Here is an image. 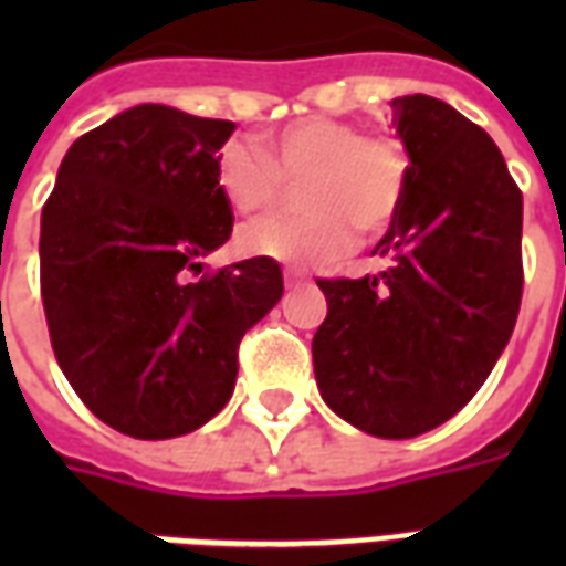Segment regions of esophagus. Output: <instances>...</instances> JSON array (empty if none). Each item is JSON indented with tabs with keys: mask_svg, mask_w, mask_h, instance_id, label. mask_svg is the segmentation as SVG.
<instances>
[{
	"mask_svg": "<svg viewBox=\"0 0 566 566\" xmlns=\"http://www.w3.org/2000/svg\"><path fill=\"white\" fill-rule=\"evenodd\" d=\"M308 282V275L303 270H294V266H287L284 270V284L287 287H296V284H306Z\"/></svg>",
	"mask_w": 566,
	"mask_h": 566,
	"instance_id": "obj_1",
	"label": "esophagus"
}]
</instances>
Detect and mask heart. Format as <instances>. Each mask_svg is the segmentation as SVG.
I'll return each instance as SVG.
<instances>
[{
    "instance_id": "obj_1",
    "label": "heart",
    "mask_w": 566,
    "mask_h": 566,
    "mask_svg": "<svg viewBox=\"0 0 566 566\" xmlns=\"http://www.w3.org/2000/svg\"><path fill=\"white\" fill-rule=\"evenodd\" d=\"M409 150L385 129L345 117H300L254 145L230 142L218 154V187L239 214L279 209L284 187H300V218L248 223L239 251L294 266L345 258L357 230H388L409 193Z\"/></svg>"
}]
</instances>
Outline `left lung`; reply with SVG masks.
I'll use <instances>...</instances> for the list:
<instances>
[{
	"label": "left lung",
	"instance_id": "8db88e82",
	"mask_svg": "<svg viewBox=\"0 0 566 566\" xmlns=\"http://www.w3.org/2000/svg\"><path fill=\"white\" fill-rule=\"evenodd\" d=\"M409 193L376 254L379 275L318 279L327 318L312 339L333 412L409 439L473 400L522 308V190L485 129L416 93L391 103Z\"/></svg>",
	"mask_w": 566,
	"mask_h": 566
}]
</instances>
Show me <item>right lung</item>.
<instances>
[{
  "label": "right lung",
  "mask_w": 566,
  "mask_h": 566,
  "mask_svg": "<svg viewBox=\"0 0 566 566\" xmlns=\"http://www.w3.org/2000/svg\"><path fill=\"white\" fill-rule=\"evenodd\" d=\"M233 120L136 105L84 133L42 209V303L56 364L93 416L136 439L181 437L221 412L239 343L279 300L275 260L218 272L233 233L218 148Z\"/></svg>",
  "instance_id": "add662e5"
}]
</instances>
